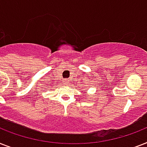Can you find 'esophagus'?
<instances>
[{"label": "esophagus", "instance_id": "34e87169", "mask_svg": "<svg viewBox=\"0 0 147 147\" xmlns=\"http://www.w3.org/2000/svg\"><path fill=\"white\" fill-rule=\"evenodd\" d=\"M64 82H65V84H66V83H67V82H68V80H65V81Z\"/></svg>", "mask_w": 147, "mask_h": 147}]
</instances>
